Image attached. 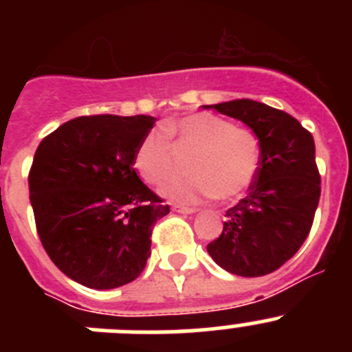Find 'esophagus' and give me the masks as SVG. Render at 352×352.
<instances>
[{
    "mask_svg": "<svg viewBox=\"0 0 352 352\" xmlns=\"http://www.w3.org/2000/svg\"><path fill=\"white\" fill-rule=\"evenodd\" d=\"M173 210L178 211V213H183V214H192L195 213V208H190V206H183V204H173Z\"/></svg>",
    "mask_w": 352,
    "mask_h": 352,
    "instance_id": "34e87169",
    "label": "esophagus"
}]
</instances>
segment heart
<instances>
[{
    "instance_id": "obj_1",
    "label": "heart",
    "mask_w": 352,
    "mask_h": 352,
    "mask_svg": "<svg viewBox=\"0 0 352 352\" xmlns=\"http://www.w3.org/2000/svg\"><path fill=\"white\" fill-rule=\"evenodd\" d=\"M162 132L174 148L192 151L185 166L188 176L170 182L162 190L170 201L183 204L199 203L204 197L229 201L247 190L256 178L261 146L252 130L234 126L214 114L195 113L166 121ZM165 138L158 132L146 133L133 153V169L149 185L164 183L170 170V146Z\"/></svg>"
}]
</instances>
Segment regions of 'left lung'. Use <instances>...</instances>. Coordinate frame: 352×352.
I'll list each match as a JSON object with an SVG mask.
<instances>
[{
    "mask_svg": "<svg viewBox=\"0 0 352 352\" xmlns=\"http://www.w3.org/2000/svg\"><path fill=\"white\" fill-rule=\"evenodd\" d=\"M203 107L245 123L261 146L250 194L226 211L208 254L232 275H268L300 250L312 227L321 197L312 133L291 114L250 98Z\"/></svg>",
    "mask_w": 352,
    "mask_h": 352,
    "instance_id": "left-lung-1",
    "label": "left lung"
}]
</instances>
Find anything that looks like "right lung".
Here are the masks:
<instances>
[{"instance_id": "add662e5", "label": "right lung", "mask_w": 352, "mask_h": 352, "mask_svg": "<svg viewBox=\"0 0 352 352\" xmlns=\"http://www.w3.org/2000/svg\"><path fill=\"white\" fill-rule=\"evenodd\" d=\"M153 116H80L43 139L30 170L36 231L52 263L89 289L142 273L151 231L169 206L139 179L133 153Z\"/></svg>"}]
</instances>
